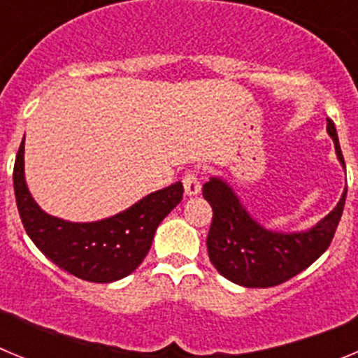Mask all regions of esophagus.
Here are the masks:
<instances>
[{
    "label": "esophagus",
    "mask_w": 358,
    "mask_h": 358,
    "mask_svg": "<svg viewBox=\"0 0 358 358\" xmlns=\"http://www.w3.org/2000/svg\"><path fill=\"white\" fill-rule=\"evenodd\" d=\"M182 186H185V192L186 195H197L201 192V179H199L197 173L189 172L182 177Z\"/></svg>",
    "instance_id": "34e87169"
}]
</instances>
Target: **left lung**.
<instances>
[{"mask_svg": "<svg viewBox=\"0 0 358 358\" xmlns=\"http://www.w3.org/2000/svg\"><path fill=\"white\" fill-rule=\"evenodd\" d=\"M327 132L334 140L341 166L346 170L339 136L331 120H327ZM346 192L348 188H344L337 206L315 226L283 233L268 229L252 218L226 179L210 177L202 186V195L213 210L206 240L211 264L226 280L248 289H267L285 283L328 249L339 226Z\"/></svg>", "mask_w": 358, "mask_h": 358, "instance_id": "obj_1", "label": "left lung"}]
</instances>
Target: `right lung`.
Instances as JSON below:
<instances>
[{
	"instance_id": "obj_1",
	"label": "right lung",
	"mask_w": 358,
	"mask_h": 358,
	"mask_svg": "<svg viewBox=\"0 0 358 358\" xmlns=\"http://www.w3.org/2000/svg\"><path fill=\"white\" fill-rule=\"evenodd\" d=\"M19 217L31 242L55 265L93 283H110L134 273L143 262L157 226L182 201L177 181L134 202L131 208L94 222H71L41 210L24 179V138L14 164Z\"/></svg>"
}]
</instances>
